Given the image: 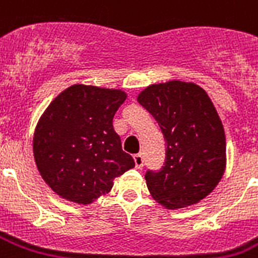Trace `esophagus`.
<instances>
[{"mask_svg":"<svg viewBox=\"0 0 258 258\" xmlns=\"http://www.w3.org/2000/svg\"><path fill=\"white\" fill-rule=\"evenodd\" d=\"M134 162H135V167L137 169H142L143 167V157H142L141 154L134 155Z\"/></svg>","mask_w":258,"mask_h":258,"instance_id":"34e87169","label":"esophagus"}]
</instances>
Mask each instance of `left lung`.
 <instances>
[{
  "label": "left lung",
  "instance_id": "1",
  "mask_svg": "<svg viewBox=\"0 0 258 258\" xmlns=\"http://www.w3.org/2000/svg\"><path fill=\"white\" fill-rule=\"evenodd\" d=\"M138 101L161 127L166 159L146 172L149 191L163 208H187L210 194L226 167V138L221 117L202 87L169 80L146 87Z\"/></svg>",
  "mask_w": 258,
  "mask_h": 258
}]
</instances>
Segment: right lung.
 I'll return each mask as SVG.
<instances>
[{
	"label": "right lung",
	"mask_w": 258,
	"mask_h": 258,
	"mask_svg": "<svg viewBox=\"0 0 258 258\" xmlns=\"http://www.w3.org/2000/svg\"><path fill=\"white\" fill-rule=\"evenodd\" d=\"M125 99L123 89L74 84L42 112L33 134L34 162L60 198L87 206L135 166L112 125Z\"/></svg>",
	"instance_id": "right-lung-1"
}]
</instances>
